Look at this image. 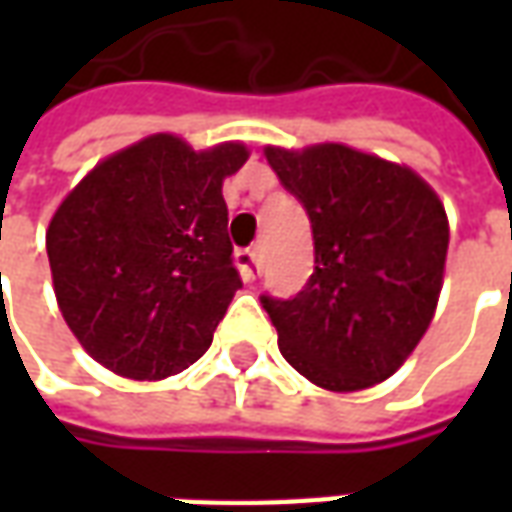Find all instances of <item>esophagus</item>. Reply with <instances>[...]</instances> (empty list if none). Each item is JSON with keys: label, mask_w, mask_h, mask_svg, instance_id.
I'll return each instance as SVG.
<instances>
[{"label": "esophagus", "mask_w": 512, "mask_h": 512, "mask_svg": "<svg viewBox=\"0 0 512 512\" xmlns=\"http://www.w3.org/2000/svg\"><path fill=\"white\" fill-rule=\"evenodd\" d=\"M235 263L241 268L246 282H255L260 277V257H257V249H238L235 252Z\"/></svg>", "instance_id": "34e87169"}]
</instances>
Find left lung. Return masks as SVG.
<instances>
[{
	"mask_svg": "<svg viewBox=\"0 0 512 512\" xmlns=\"http://www.w3.org/2000/svg\"><path fill=\"white\" fill-rule=\"evenodd\" d=\"M304 205L315 271L293 299L260 296L279 351L332 392L395 373L428 332L450 244L447 213L417 172L345 145L266 147Z\"/></svg>",
	"mask_w": 512,
	"mask_h": 512,
	"instance_id": "8db88e82",
	"label": "left lung"
}]
</instances>
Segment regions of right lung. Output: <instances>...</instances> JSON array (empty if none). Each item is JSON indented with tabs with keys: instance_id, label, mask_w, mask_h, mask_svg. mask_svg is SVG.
<instances>
[{
	"instance_id": "right-lung-1",
	"label": "right lung",
	"mask_w": 512,
	"mask_h": 512,
	"mask_svg": "<svg viewBox=\"0 0 512 512\" xmlns=\"http://www.w3.org/2000/svg\"><path fill=\"white\" fill-rule=\"evenodd\" d=\"M241 142L191 150L153 134L101 161L46 233L62 318L120 376L156 381L194 365L241 288L222 183Z\"/></svg>"
}]
</instances>
